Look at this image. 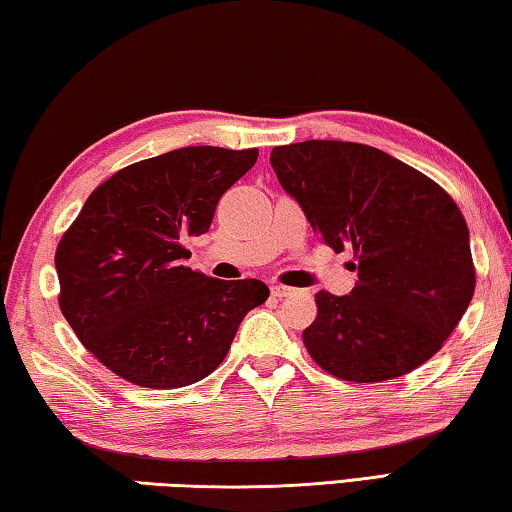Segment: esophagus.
<instances>
[{"instance_id": "obj_1", "label": "esophagus", "mask_w": 512, "mask_h": 512, "mask_svg": "<svg viewBox=\"0 0 512 512\" xmlns=\"http://www.w3.org/2000/svg\"><path fill=\"white\" fill-rule=\"evenodd\" d=\"M297 292L294 288H288V285H272V297H276V299H285V297H292V294Z\"/></svg>"}]
</instances>
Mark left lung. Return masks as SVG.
Masks as SVG:
<instances>
[{
    "label": "left lung",
    "mask_w": 512,
    "mask_h": 512,
    "mask_svg": "<svg viewBox=\"0 0 512 512\" xmlns=\"http://www.w3.org/2000/svg\"><path fill=\"white\" fill-rule=\"evenodd\" d=\"M270 161L319 238L355 254L351 294L317 292V319L303 330L312 360L339 380L382 382L441 351L477 283L468 224L452 197L364 143H290Z\"/></svg>",
    "instance_id": "left-lung-1"
}]
</instances>
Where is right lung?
Returning <instances> with one entry per match:
<instances>
[{
    "label": "right lung",
    "mask_w": 512,
    "mask_h": 512,
    "mask_svg": "<svg viewBox=\"0 0 512 512\" xmlns=\"http://www.w3.org/2000/svg\"><path fill=\"white\" fill-rule=\"evenodd\" d=\"M258 150L193 146L121 168L87 197L60 238V310L89 353L148 389L200 382L227 357L263 281L193 272L188 238L213 222L224 191Z\"/></svg>",
    "instance_id": "right-lung-1"
}]
</instances>
